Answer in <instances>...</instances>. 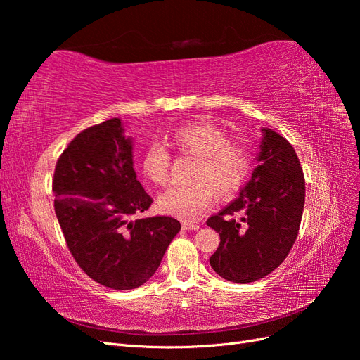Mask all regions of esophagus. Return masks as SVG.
<instances>
[{
    "label": "esophagus",
    "mask_w": 360,
    "mask_h": 360,
    "mask_svg": "<svg viewBox=\"0 0 360 360\" xmlns=\"http://www.w3.org/2000/svg\"><path fill=\"white\" fill-rule=\"evenodd\" d=\"M181 228H183V230H188V231H197L198 228H200V225L198 224H192V222H183Z\"/></svg>",
    "instance_id": "34e87169"
}]
</instances>
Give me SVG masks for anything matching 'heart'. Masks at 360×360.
Segmentation results:
<instances>
[{"mask_svg": "<svg viewBox=\"0 0 360 360\" xmlns=\"http://www.w3.org/2000/svg\"><path fill=\"white\" fill-rule=\"evenodd\" d=\"M169 144L179 153L197 159L189 186L171 188L158 198L162 213L193 221L201 216L214 200V195L226 200L242 189L250 168L248 150L231 144L226 132L210 122H192L174 130ZM171 156L160 144L146 148L141 159L144 177L165 186L169 181Z\"/></svg>", "mask_w": 360, "mask_h": 360, "instance_id": "obj_1", "label": "heart"}]
</instances>
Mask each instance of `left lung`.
Listing matches in <instances>:
<instances>
[{"instance_id": "left-lung-1", "label": "left lung", "mask_w": 360, "mask_h": 360, "mask_svg": "<svg viewBox=\"0 0 360 360\" xmlns=\"http://www.w3.org/2000/svg\"><path fill=\"white\" fill-rule=\"evenodd\" d=\"M303 205L304 179L296 151L284 136L263 127L252 176L233 202L207 221L221 237L212 269L236 284L271 274L296 242Z\"/></svg>"}]
</instances>
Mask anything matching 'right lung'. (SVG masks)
<instances>
[{
    "label": "right lung",
    "mask_w": 360,
    "mask_h": 360,
    "mask_svg": "<svg viewBox=\"0 0 360 360\" xmlns=\"http://www.w3.org/2000/svg\"><path fill=\"white\" fill-rule=\"evenodd\" d=\"M53 207L76 263L99 284L132 290L160 266L180 222L135 217L153 202L136 180L134 139L120 118L76 135L53 172Z\"/></svg>",
    "instance_id": "add662e5"
}]
</instances>
